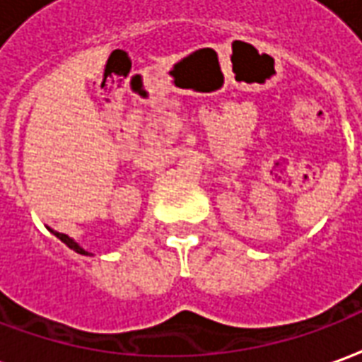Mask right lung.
<instances>
[{
    "label": "right lung",
    "instance_id": "1",
    "mask_svg": "<svg viewBox=\"0 0 362 362\" xmlns=\"http://www.w3.org/2000/svg\"><path fill=\"white\" fill-rule=\"evenodd\" d=\"M56 236H58V238H59V240H62V243L66 244L67 248H71V250L77 252V254H81V256H93L90 252L85 250L83 246H79V244L75 243L74 238H69V236H67V235H62V233H56Z\"/></svg>",
    "mask_w": 362,
    "mask_h": 362
}]
</instances>
